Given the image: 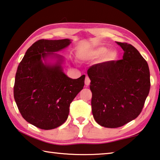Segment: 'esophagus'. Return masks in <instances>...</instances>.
Masks as SVG:
<instances>
[{"label":"esophagus","mask_w":160,"mask_h":160,"mask_svg":"<svg viewBox=\"0 0 160 160\" xmlns=\"http://www.w3.org/2000/svg\"><path fill=\"white\" fill-rule=\"evenodd\" d=\"M85 84L86 86H89L90 84V78L88 77V76H86V78H85Z\"/></svg>","instance_id":"1"}]
</instances>
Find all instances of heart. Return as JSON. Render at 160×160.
I'll list each match as a JSON object with an SVG mask.
<instances>
[{
    "instance_id": "1",
    "label": "heart",
    "mask_w": 160,
    "mask_h": 160,
    "mask_svg": "<svg viewBox=\"0 0 160 160\" xmlns=\"http://www.w3.org/2000/svg\"><path fill=\"white\" fill-rule=\"evenodd\" d=\"M102 57H104L103 60L105 62H112L118 59L119 52L115 49L109 50L107 47L100 46L89 50L79 55V58L82 61L96 60Z\"/></svg>"
}]
</instances>
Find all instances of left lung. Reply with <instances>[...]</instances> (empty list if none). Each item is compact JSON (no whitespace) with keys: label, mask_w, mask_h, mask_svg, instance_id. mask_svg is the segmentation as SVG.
<instances>
[{"label":"left lung","mask_w":160,"mask_h":160,"mask_svg":"<svg viewBox=\"0 0 160 160\" xmlns=\"http://www.w3.org/2000/svg\"><path fill=\"white\" fill-rule=\"evenodd\" d=\"M116 43L125 52L122 60L98 63L88 70L94 119L108 128H120L138 118L150 89L146 60L132 45Z\"/></svg>","instance_id":"left-lung-1"}]
</instances>
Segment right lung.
Wrapping results in <instances>:
<instances>
[{"instance_id": "obj_1", "label": "right lung", "mask_w": 160, "mask_h": 160, "mask_svg": "<svg viewBox=\"0 0 160 160\" xmlns=\"http://www.w3.org/2000/svg\"><path fill=\"white\" fill-rule=\"evenodd\" d=\"M72 40H40L34 42L18 67L14 98L25 120L42 130L62 125L70 103L83 89L85 75L72 79L65 75V58L56 53Z\"/></svg>"}]
</instances>
